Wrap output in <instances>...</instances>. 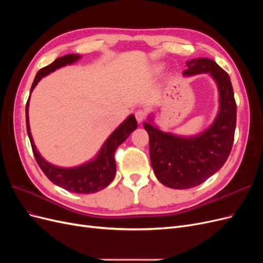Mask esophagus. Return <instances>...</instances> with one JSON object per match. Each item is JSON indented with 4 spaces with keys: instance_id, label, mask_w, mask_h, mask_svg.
I'll return each mask as SVG.
<instances>
[{
    "instance_id": "34e87169",
    "label": "esophagus",
    "mask_w": 263,
    "mask_h": 263,
    "mask_svg": "<svg viewBox=\"0 0 263 263\" xmlns=\"http://www.w3.org/2000/svg\"><path fill=\"white\" fill-rule=\"evenodd\" d=\"M146 113L144 112V110H141V109H139V110H137L136 113H135V117H136V119H137V122L138 123H141V122H144L145 119H146Z\"/></svg>"
}]
</instances>
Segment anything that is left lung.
Returning a JSON list of instances; mask_svg holds the SVG:
<instances>
[{"instance_id": "1", "label": "left lung", "mask_w": 263, "mask_h": 263, "mask_svg": "<svg viewBox=\"0 0 263 263\" xmlns=\"http://www.w3.org/2000/svg\"><path fill=\"white\" fill-rule=\"evenodd\" d=\"M186 67L184 76L210 73L217 83L219 110L213 125L194 137H180L150 123L144 124L157 179L165 186L179 190L200 185L224 165L233 148L237 115L233 85L225 70L209 58L192 59Z\"/></svg>"}]
</instances>
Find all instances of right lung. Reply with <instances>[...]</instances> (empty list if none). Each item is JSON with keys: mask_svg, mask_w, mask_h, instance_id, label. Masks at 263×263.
Instances as JSON below:
<instances>
[{"mask_svg": "<svg viewBox=\"0 0 263 263\" xmlns=\"http://www.w3.org/2000/svg\"><path fill=\"white\" fill-rule=\"evenodd\" d=\"M80 54L76 53L66 54L63 57L55 59L49 66L39 70L35 77L33 84H31L30 93L35 89V86L41 81L42 78L48 76L50 72H53L55 69L71 65V63L80 59ZM28 106L29 98L26 103V128L30 140L31 149H33V153L39 168L43 170L45 176L52 183L69 191V192L89 194L103 190L113 181L116 173V163L114 158L115 151L117 147L123 144L128 138L129 135L137 128V122L134 115L127 117L126 121L117 127L114 133L106 139L104 145L101 148L99 155L92 161L86 162L82 165L74 166V168H59V166H55L49 162H47L41 156V154L38 153L30 134Z\"/></svg>", "mask_w": 263, "mask_h": 263, "instance_id": "right-lung-1", "label": "right lung"}]
</instances>
